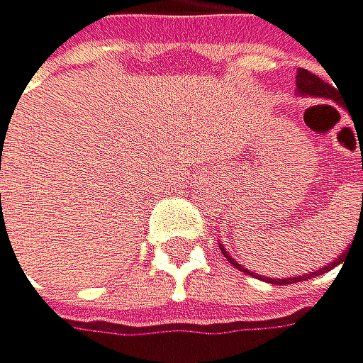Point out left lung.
<instances>
[{
	"label": "left lung",
	"mask_w": 363,
	"mask_h": 363,
	"mask_svg": "<svg viewBox=\"0 0 363 363\" xmlns=\"http://www.w3.org/2000/svg\"><path fill=\"white\" fill-rule=\"evenodd\" d=\"M296 94H298V96H310V99H330V101H337V87H333V85H330V82L321 80L319 76L310 74L308 69H298V71H296ZM362 166H363V152H362ZM220 251L224 254V258L233 264V267H238V269L245 272V274H249V276H256L254 272L245 269L242 264L238 262L235 258H231V256H229V251H224V247H222V245H220ZM341 258H344V256H339L337 260H333L330 264H325V267L316 269V272H310V274H306V276H292V278H262V276H258V278H262V281H267V283H272V285H292V283L306 281V278H314V276H319V274H323V272L335 269V267H337V262H341Z\"/></svg>",
	"instance_id": "8db88e82"
}]
</instances>
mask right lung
Here are the masks:
<instances>
[{"mask_svg":"<svg viewBox=\"0 0 363 363\" xmlns=\"http://www.w3.org/2000/svg\"><path fill=\"white\" fill-rule=\"evenodd\" d=\"M1 233H4V231H1Z\"/></svg>","mask_w":363,"mask_h":363,"instance_id":"obj_1","label":"right lung"}]
</instances>
